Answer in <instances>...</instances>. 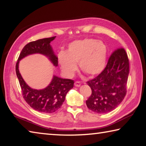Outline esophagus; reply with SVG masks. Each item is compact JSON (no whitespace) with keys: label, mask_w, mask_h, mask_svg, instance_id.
Instances as JSON below:
<instances>
[{"label":"esophagus","mask_w":146,"mask_h":146,"mask_svg":"<svg viewBox=\"0 0 146 146\" xmlns=\"http://www.w3.org/2000/svg\"><path fill=\"white\" fill-rule=\"evenodd\" d=\"M80 85H81V83L79 82V81H76L75 82V86L76 87H80Z\"/></svg>","instance_id":"1"}]
</instances>
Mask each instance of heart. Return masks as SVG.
<instances>
[{"instance_id": "b5f03b06", "label": "heart", "mask_w": 146, "mask_h": 146, "mask_svg": "<svg viewBox=\"0 0 146 146\" xmlns=\"http://www.w3.org/2000/svg\"><path fill=\"white\" fill-rule=\"evenodd\" d=\"M107 53V46L102 41L85 38L71 42L66 53H59L58 60L62 70L68 77L74 75L78 63L81 71L92 76L100 74L105 68Z\"/></svg>"}]
</instances>
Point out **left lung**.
Listing matches in <instances>:
<instances>
[{
  "label": "left lung",
  "mask_w": 146,
  "mask_h": 146,
  "mask_svg": "<svg viewBox=\"0 0 146 146\" xmlns=\"http://www.w3.org/2000/svg\"><path fill=\"white\" fill-rule=\"evenodd\" d=\"M129 71V59L125 49H116L104 70L97 77L87 82L92 91L86 101L88 108L99 114L114 110L126 95Z\"/></svg>",
  "instance_id": "8db88e82"
}]
</instances>
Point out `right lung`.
Returning a JSON list of instances; mask_svg holds the SVG:
<instances>
[{"label":"right lung","mask_w":146,"mask_h":146,"mask_svg":"<svg viewBox=\"0 0 146 146\" xmlns=\"http://www.w3.org/2000/svg\"><path fill=\"white\" fill-rule=\"evenodd\" d=\"M55 36L39 39L28 43L20 53L16 64V74L21 86L23 98L35 110L39 112L52 113L61 108L66 95L73 88L74 81L54 75L50 84L46 88L35 90L29 87L24 80L19 70V64L22 59L32 54L39 53L47 56L54 66H58V57L54 53L50 42Z\"/></svg>","instance_id":"1"}]
</instances>
